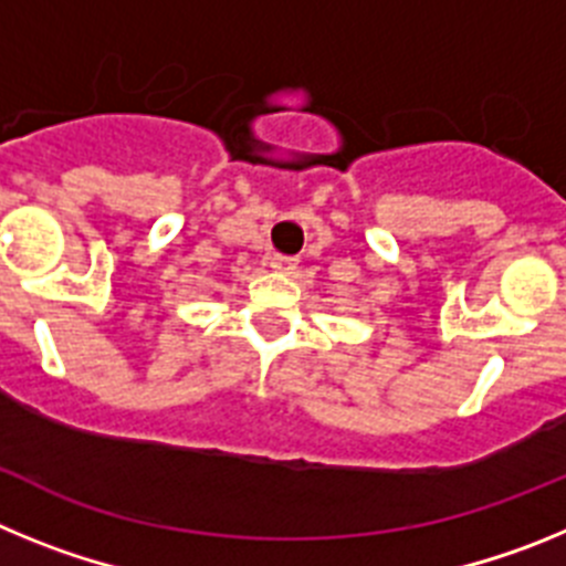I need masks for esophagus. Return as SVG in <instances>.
<instances>
[{
	"label": "esophagus",
	"mask_w": 566,
	"mask_h": 566,
	"mask_svg": "<svg viewBox=\"0 0 566 566\" xmlns=\"http://www.w3.org/2000/svg\"><path fill=\"white\" fill-rule=\"evenodd\" d=\"M269 266H272V272H277V274H294V269H297V258L272 254V258H269Z\"/></svg>",
	"instance_id": "1"
}]
</instances>
